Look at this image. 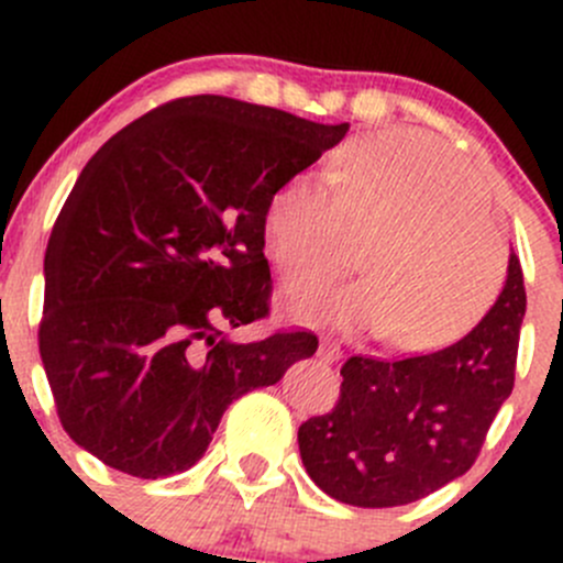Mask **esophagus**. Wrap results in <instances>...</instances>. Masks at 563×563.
I'll list each match as a JSON object with an SVG mask.
<instances>
[{
  "instance_id": "esophagus-1",
  "label": "esophagus",
  "mask_w": 563,
  "mask_h": 563,
  "mask_svg": "<svg viewBox=\"0 0 563 563\" xmlns=\"http://www.w3.org/2000/svg\"><path fill=\"white\" fill-rule=\"evenodd\" d=\"M340 356H343V351H340V345L334 343V340L323 338L321 343H318V360H321V362L332 365V362H338Z\"/></svg>"
}]
</instances>
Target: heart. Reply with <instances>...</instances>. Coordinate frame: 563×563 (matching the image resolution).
Here are the masks:
<instances>
[{
	"instance_id": "obj_1",
	"label": "heart",
	"mask_w": 563,
	"mask_h": 563,
	"mask_svg": "<svg viewBox=\"0 0 563 563\" xmlns=\"http://www.w3.org/2000/svg\"><path fill=\"white\" fill-rule=\"evenodd\" d=\"M479 174L428 135L362 141L332 181L288 179L264 214V247L291 294L316 291L367 250V283L305 297L294 313L340 329H384L400 351L444 349L485 318L507 275V245L487 214Z\"/></svg>"
}]
</instances>
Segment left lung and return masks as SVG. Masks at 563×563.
Listing matches in <instances>:
<instances>
[{"mask_svg": "<svg viewBox=\"0 0 563 563\" xmlns=\"http://www.w3.org/2000/svg\"><path fill=\"white\" fill-rule=\"evenodd\" d=\"M526 286L509 255L507 286L463 340L433 354L349 356L340 400L299 428V455L327 496L400 507L457 479L515 387Z\"/></svg>", "mask_w": 563, "mask_h": 563, "instance_id": "obj_1", "label": "left lung"}]
</instances>
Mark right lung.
Segmentation results:
<instances>
[{
  "label": "right lung",
  "mask_w": 563,
  "mask_h": 563,
  "mask_svg": "<svg viewBox=\"0 0 563 563\" xmlns=\"http://www.w3.org/2000/svg\"><path fill=\"white\" fill-rule=\"evenodd\" d=\"M349 133L192 95L119 130L84 166L45 247L40 356L65 433L111 468L196 465L223 411L313 356L308 329L236 343L269 316L272 196Z\"/></svg>",
  "instance_id": "right-lung-1"
}]
</instances>
